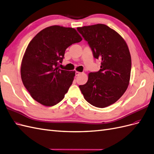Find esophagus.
Wrapping results in <instances>:
<instances>
[{
    "label": "esophagus",
    "mask_w": 154,
    "mask_h": 154,
    "mask_svg": "<svg viewBox=\"0 0 154 154\" xmlns=\"http://www.w3.org/2000/svg\"><path fill=\"white\" fill-rule=\"evenodd\" d=\"M82 74V72L76 71V76H79V75H80V74Z\"/></svg>",
    "instance_id": "esophagus-1"
}]
</instances>
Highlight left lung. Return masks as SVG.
Returning <instances> with one entry per match:
<instances>
[{
  "label": "left lung",
  "instance_id": "left-lung-1",
  "mask_svg": "<svg viewBox=\"0 0 154 154\" xmlns=\"http://www.w3.org/2000/svg\"><path fill=\"white\" fill-rule=\"evenodd\" d=\"M88 42L100 69L88 74L85 84L79 85L84 97L93 106L103 108L115 103L130 84L131 59L126 41L106 24L77 28Z\"/></svg>",
  "mask_w": 154,
  "mask_h": 154
}]
</instances>
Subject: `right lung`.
<instances>
[{
  "instance_id": "1",
  "label": "right lung",
  "mask_w": 154,
  "mask_h": 154,
  "mask_svg": "<svg viewBox=\"0 0 154 154\" xmlns=\"http://www.w3.org/2000/svg\"><path fill=\"white\" fill-rule=\"evenodd\" d=\"M82 37L73 28L54 25L40 31L28 44L23 56L20 76L35 101L53 106L63 99L72 85L75 71L61 70L65 50Z\"/></svg>"
}]
</instances>
